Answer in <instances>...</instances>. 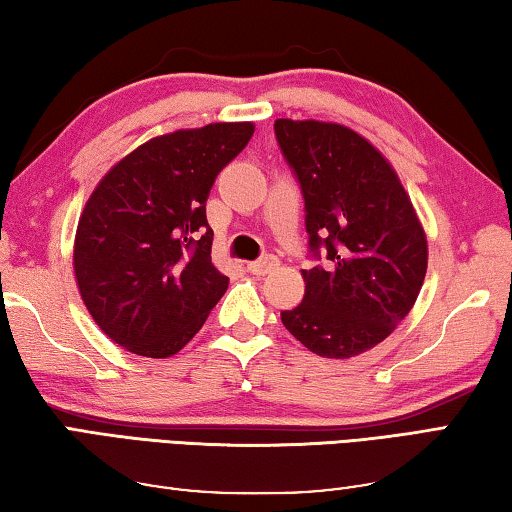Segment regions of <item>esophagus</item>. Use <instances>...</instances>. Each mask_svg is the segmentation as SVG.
<instances>
[{
	"label": "esophagus",
	"instance_id": "obj_1",
	"mask_svg": "<svg viewBox=\"0 0 512 512\" xmlns=\"http://www.w3.org/2000/svg\"><path fill=\"white\" fill-rule=\"evenodd\" d=\"M276 267H279V258H276V256H263V258H258V261H251L247 265V270L251 274H256V276H265V274H270L272 270H276Z\"/></svg>",
	"mask_w": 512,
	"mask_h": 512
}]
</instances>
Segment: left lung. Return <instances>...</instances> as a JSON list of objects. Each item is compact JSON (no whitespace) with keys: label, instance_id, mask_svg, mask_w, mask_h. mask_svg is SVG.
I'll return each mask as SVG.
<instances>
[{"label":"left lung","instance_id":"8db88e82","mask_svg":"<svg viewBox=\"0 0 512 512\" xmlns=\"http://www.w3.org/2000/svg\"><path fill=\"white\" fill-rule=\"evenodd\" d=\"M276 142L306 204L308 247L297 308L281 313L322 358H354L397 329L420 295L429 247L413 201L370 140L345 124L276 120Z\"/></svg>","mask_w":512,"mask_h":512}]
</instances>
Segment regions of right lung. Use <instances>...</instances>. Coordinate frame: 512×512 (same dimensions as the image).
<instances>
[{
	"instance_id": "1",
	"label": "right lung",
	"mask_w": 512,
	"mask_h": 512,
	"mask_svg": "<svg viewBox=\"0 0 512 512\" xmlns=\"http://www.w3.org/2000/svg\"><path fill=\"white\" fill-rule=\"evenodd\" d=\"M254 136L215 122L147 140L92 190L74 238V276L92 320L147 358L181 351L229 288L211 261L206 199Z\"/></svg>"
}]
</instances>
